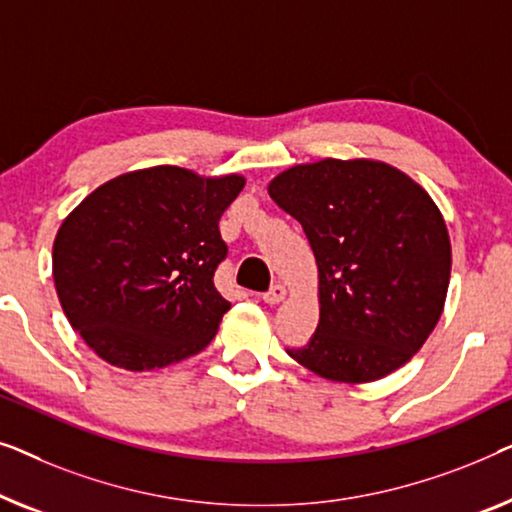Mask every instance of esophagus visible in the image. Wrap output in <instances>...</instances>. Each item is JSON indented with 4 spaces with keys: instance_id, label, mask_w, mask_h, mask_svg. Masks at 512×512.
I'll return each mask as SVG.
<instances>
[{
    "instance_id": "34e87169",
    "label": "esophagus",
    "mask_w": 512,
    "mask_h": 512,
    "mask_svg": "<svg viewBox=\"0 0 512 512\" xmlns=\"http://www.w3.org/2000/svg\"><path fill=\"white\" fill-rule=\"evenodd\" d=\"M285 287L280 285V283H276V285H271V290L269 292H264L262 294V299L266 301V304H271V306H276V304H280V301L285 299Z\"/></svg>"
}]
</instances>
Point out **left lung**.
<instances>
[{"label":"left lung","instance_id":"left-lung-1","mask_svg":"<svg viewBox=\"0 0 512 512\" xmlns=\"http://www.w3.org/2000/svg\"><path fill=\"white\" fill-rule=\"evenodd\" d=\"M269 194L301 222L320 273L318 329L287 355L338 383L397 371L434 331L450 283V236L429 194L371 160L299 164Z\"/></svg>","mask_w":512,"mask_h":512}]
</instances>
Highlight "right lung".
I'll use <instances>...</instances> for the list:
<instances>
[{
  "mask_svg": "<svg viewBox=\"0 0 512 512\" xmlns=\"http://www.w3.org/2000/svg\"><path fill=\"white\" fill-rule=\"evenodd\" d=\"M241 176L181 167L122 174L62 222L53 278L62 311L104 362L162 369L213 341L229 301L213 276L227 257L220 215Z\"/></svg>",
  "mask_w": 512,
  "mask_h": 512,
  "instance_id": "1",
  "label": "right lung"
}]
</instances>
